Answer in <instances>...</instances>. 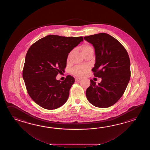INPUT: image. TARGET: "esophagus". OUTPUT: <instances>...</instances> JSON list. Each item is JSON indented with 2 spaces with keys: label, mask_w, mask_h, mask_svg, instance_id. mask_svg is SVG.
<instances>
[{
  "label": "esophagus",
  "mask_w": 150,
  "mask_h": 150,
  "mask_svg": "<svg viewBox=\"0 0 150 150\" xmlns=\"http://www.w3.org/2000/svg\"><path fill=\"white\" fill-rule=\"evenodd\" d=\"M80 80H81V78H75V80L76 81H79Z\"/></svg>",
  "instance_id": "1"
}]
</instances>
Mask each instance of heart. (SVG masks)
I'll return each mask as SVG.
<instances>
[{
	"label": "heart",
	"mask_w": 150,
	"mask_h": 150,
	"mask_svg": "<svg viewBox=\"0 0 150 150\" xmlns=\"http://www.w3.org/2000/svg\"><path fill=\"white\" fill-rule=\"evenodd\" d=\"M91 50H93L92 47L88 44H84L81 47V50L83 53ZM72 53V51H71L69 53V54L68 55V58L70 57ZM88 67L87 66H78L72 69L71 73L76 76H81L85 74L87 71L88 70Z\"/></svg>",
	"instance_id": "heart-1"
}]
</instances>
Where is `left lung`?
I'll list each match as a JSON object with an SVG mask.
<instances>
[{
  "mask_svg": "<svg viewBox=\"0 0 150 150\" xmlns=\"http://www.w3.org/2000/svg\"><path fill=\"white\" fill-rule=\"evenodd\" d=\"M84 39L95 49L94 76L102 78L98 85L90 80L87 99L96 107L108 108L118 101L127 87L131 76L130 58L121 43L108 34L89 35Z\"/></svg>",
  "mask_w": 150,
  "mask_h": 150,
  "instance_id": "1",
  "label": "left lung"
}]
</instances>
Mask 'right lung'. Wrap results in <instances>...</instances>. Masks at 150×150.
Wrapping results in <instances>:
<instances>
[{"instance_id":"1","label":"right lung","mask_w":150,"mask_h":150,"mask_svg":"<svg viewBox=\"0 0 150 150\" xmlns=\"http://www.w3.org/2000/svg\"><path fill=\"white\" fill-rule=\"evenodd\" d=\"M83 38L49 35L30 47L25 55L23 76L32 100L43 108L52 110L68 99L74 78L68 75L63 81L56 79L65 71L68 54Z\"/></svg>"}]
</instances>
